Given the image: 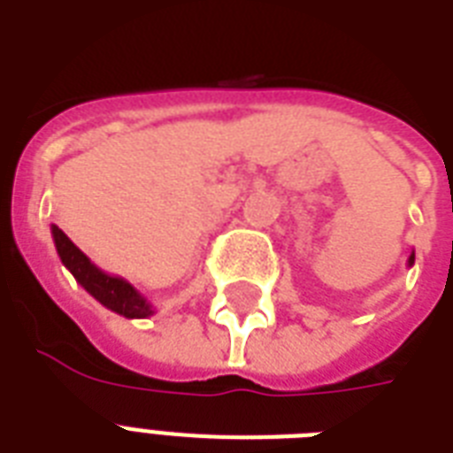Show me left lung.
Masks as SVG:
<instances>
[{"mask_svg": "<svg viewBox=\"0 0 453 453\" xmlns=\"http://www.w3.org/2000/svg\"><path fill=\"white\" fill-rule=\"evenodd\" d=\"M407 265H409V268H411V265H414V251H411V256H409Z\"/></svg>", "mask_w": 453, "mask_h": 453, "instance_id": "8db88e82", "label": "left lung"}]
</instances>
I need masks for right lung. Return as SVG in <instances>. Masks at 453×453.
I'll return each mask as SVG.
<instances>
[{
    "mask_svg": "<svg viewBox=\"0 0 453 453\" xmlns=\"http://www.w3.org/2000/svg\"><path fill=\"white\" fill-rule=\"evenodd\" d=\"M51 234L63 265L101 305L117 315L127 317V319H145V317L155 315L152 303L134 284L127 282L124 277L110 275L96 263H91V258L80 247H74L73 240L58 226H51Z\"/></svg>",
    "mask_w": 453,
    "mask_h": 453,
    "instance_id": "1",
    "label": "right lung"
}]
</instances>
